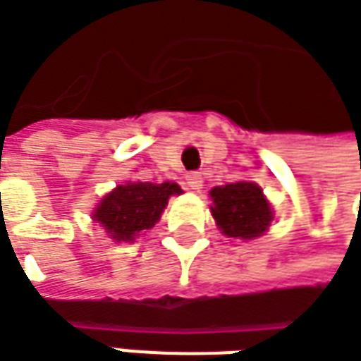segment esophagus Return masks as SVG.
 I'll return each mask as SVG.
<instances>
[{
    "label": "esophagus",
    "mask_w": 361,
    "mask_h": 361,
    "mask_svg": "<svg viewBox=\"0 0 361 361\" xmlns=\"http://www.w3.org/2000/svg\"><path fill=\"white\" fill-rule=\"evenodd\" d=\"M185 183H188L190 190H195V192H197V190L204 185V178H202L200 171H190V173L185 176Z\"/></svg>",
    "instance_id": "obj_1"
}]
</instances>
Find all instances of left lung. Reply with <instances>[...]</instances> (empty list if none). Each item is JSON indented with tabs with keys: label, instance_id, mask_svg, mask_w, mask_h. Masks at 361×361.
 <instances>
[{
	"label": "left lung",
	"instance_id": "1",
	"mask_svg": "<svg viewBox=\"0 0 361 361\" xmlns=\"http://www.w3.org/2000/svg\"><path fill=\"white\" fill-rule=\"evenodd\" d=\"M212 214L219 230L230 238L252 240L262 235L271 221V207L252 181H235L212 190Z\"/></svg>",
	"mask_w": 361,
	"mask_h": 361
}]
</instances>
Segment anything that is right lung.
I'll use <instances>...</instances> for the list:
<instances>
[{"mask_svg": "<svg viewBox=\"0 0 361 361\" xmlns=\"http://www.w3.org/2000/svg\"><path fill=\"white\" fill-rule=\"evenodd\" d=\"M181 193L178 183H128L104 197L94 218L118 242H131L143 230H152L168 204L169 195Z\"/></svg>", "mask_w": 361, "mask_h": 361, "instance_id": "obj_1", "label": "right lung"}]
</instances>
